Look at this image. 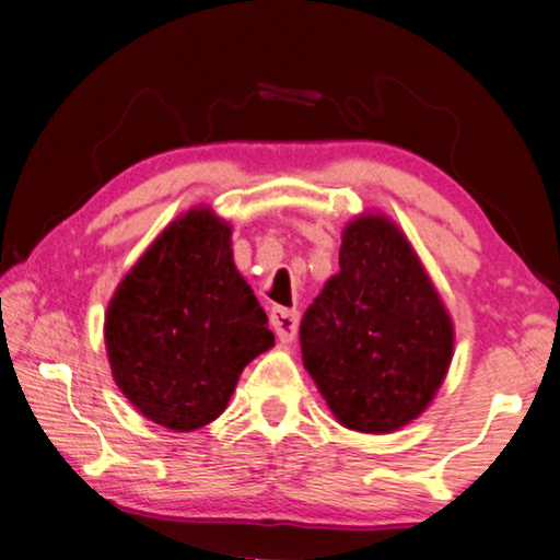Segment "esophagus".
<instances>
[{
  "label": "esophagus",
  "mask_w": 560,
  "mask_h": 560,
  "mask_svg": "<svg viewBox=\"0 0 560 560\" xmlns=\"http://www.w3.org/2000/svg\"><path fill=\"white\" fill-rule=\"evenodd\" d=\"M271 328L277 331V339L281 343H289L294 339L296 326H299V312L296 308H283V306H273L271 308Z\"/></svg>",
  "instance_id": "1"
}]
</instances>
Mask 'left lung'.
<instances>
[{
  "label": "left lung",
  "mask_w": 560,
  "mask_h": 560,
  "mask_svg": "<svg viewBox=\"0 0 560 560\" xmlns=\"http://www.w3.org/2000/svg\"><path fill=\"white\" fill-rule=\"evenodd\" d=\"M301 359L336 421L394 433L431 406L454 359V318L396 221L363 211L341 232L339 273L306 308Z\"/></svg>",
  "instance_id": "1"
}]
</instances>
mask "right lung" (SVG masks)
Segmentation results:
<instances>
[{
	"label": "right lung",
	"instance_id": "1",
	"mask_svg": "<svg viewBox=\"0 0 560 560\" xmlns=\"http://www.w3.org/2000/svg\"><path fill=\"white\" fill-rule=\"evenodd\" d=\"M114 384L164 429L224 413L248 361L273 346L269 318L238 273L232 224L191 207L124 273L104 314Z\"/></svg>",
	"mask_w": 560,
	"mask_h": 560
}]
</instances>
